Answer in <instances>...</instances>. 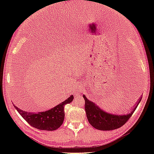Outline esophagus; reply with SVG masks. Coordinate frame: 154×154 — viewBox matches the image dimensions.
<instances>
[{
	"label": "esophagus",
	"instance_id": "obj_1",
	"mask_svg": "<svg viewBox=\"0 0 154 154\" xmlns=\"http://www.w3.org/2000/svg\"><path fill=\"white\" fill-rule=\"evenodd\" d=\"M78 94H79V93H78V92H76V94H75V95H76V96H78Z\"/></svg>",
	"mask_w": 154,
	"mask_h": 154
}]
</instances>
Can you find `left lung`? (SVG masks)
Wrapping results in <instances>:
<instances>
[{"instance_id":"left-lung-1","label":"left lung","mask_w":154,"mask_h":154,"mask_svg":"<svg viewBox=\"0 0 154 154\" xmlns=\"http://www.w3.org/2000/svg\"><path fill=\"white\" fill-rule=\"evenodd\" d=\"M83 97L85 100V110L88 122L93 127L100 130H112L122 127L131 118L142 99V97L139 98L135 108L130 113L120 116L106 113L88 100L85 95Z\"/></svg>"}]
</instances>
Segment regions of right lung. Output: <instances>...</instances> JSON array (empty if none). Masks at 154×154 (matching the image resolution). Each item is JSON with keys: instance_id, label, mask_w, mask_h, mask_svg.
Segmentation results:
<instances>
[{"instance_id": "1", "label": "right lung", "mask_w": 154, "mask_h": 154, "mask_svg": "<svg viewBox=\"0 0 154 154\" xmlns=\"http://www.w3.org/2000/svg\"><path fill=\"white\" fill-rule=\"evenodd\" d=\"M74 99L73 95L54 108L45 112L33 113L26 112L13 105L18 112L31 127L41 130L53 131L57 130L63 122L65 117L64 106L70 103Z\"/></svg>"}]
</instances>
